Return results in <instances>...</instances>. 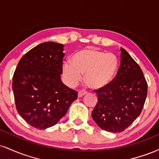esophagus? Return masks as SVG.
I'll return each instance as SVG.
<instances>
[{
  "label": "esophagus",
  "instance_id": "34e87169",
  "mask_svg": "<svg viewBox=\"0 0 159 159\" xmlns=\"http://www.w3.org/2000/svg\"><path fill=\"white\" fill-rule=\"evenodd\" d=\"M87 92L85 90H80L79 92L78 93V97H82L83 96H84L85 94H87Z\"/></svg>",
  "mask_w": 159,
  "mask_h": 159
}]
</instances>
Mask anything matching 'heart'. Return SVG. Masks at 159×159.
Wrapping results in <instances>:
<instances>
[{
    "mask_svg": "<svg viewBox=\"0 0 159 159\" xmlns=\"http://www.w3.org/2000/svg\"><path fill=\"white\" fill-rule=\"evenodd\" d=\"M118 61L113 54L95 48H84L72 57V62L62 65L63 76L68 84L75 86L81 80L91 89L98 90L108 84L117 72Z\"/></svg>",
    "mask_w": 159,
    "mask_h": 159,
    "instance_id": "b5f03b06",
    "label": "heart"
}]
</instances>
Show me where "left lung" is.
Segmentation results:
<instances>
[{
    "mask_svg": "<svg viewBox=\"0 0 159 159\" xmlns=\"http://www.w3.org/2000/svg\"><path fill=\"white\" fill-rule=\"evenodd\" d=\"M120 66L111 83L95 90L98 102L92 117L103 130L121 132L141 113L147 95V83L139 65L120 48Z\"/></svg>",
    "mask_w": 159,
    "mask_h": 159,
    "instance_id": "8db88e82",
    "label": "left lung"
}]
</instances>
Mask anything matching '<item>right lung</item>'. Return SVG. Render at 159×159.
Returning a JSON list of instances; mask_svg holds the SVG:
<instances>
[{
    "mask_svg": "<svg viewBox=\"0 0 159 159\" xmlns=\"http://www.w3.org/2000/svg\"><path fill=\"white\" fill-rule=\"evenodd\" d=\"M63 45L46 42L36 45L21 58L12 78L18 113L27 123L45 129L66 114L78 93L61 79Z\"/></svg>",
    "mask_w": 159,
    "mask_h": 159,
    "instance_id": "obj_1",
    "label": "right lung"
}]
</instances>
